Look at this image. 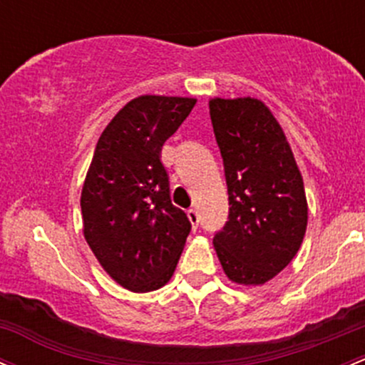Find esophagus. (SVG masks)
<instances>
[{
	"label": "esophagus",
	"instance_id": "obj_1",
	"mask_svg": "<svg viewBox=\"0 0 365 365\" xmlns=\"http://www.w3.org/2000/svg\"><path fill=\"white\" fill-rule=\"evenodd\" d=\"M187 216H189L192 227L197 228V225H199V215H197V211H195V210H189V211H187Z\"/></svg>",
	"mask_w": 365,
	"mask_h": 365
}]
</instances>
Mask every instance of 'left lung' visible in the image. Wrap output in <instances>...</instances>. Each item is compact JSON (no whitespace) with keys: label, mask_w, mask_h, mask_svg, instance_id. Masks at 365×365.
Returning a JSON list of instances; mask_svg holds the SVG:
<instances>
[{"label":"left lung","mask_w":365,"mask_h":365,"mask_svg":"<svg viewBox=\"0 0 365 365\" xmlns=\"http://www.w3.org/2000/svg\"><path fill=\"white\" fill-rule=\"evenodd\" d=\"M228 189V222L215 235L223 272L262 286L291 263L305 237L303 176L282 128L262 100H210Z\"/></svg>","instance_id":"8db88e82"}]
</instances>
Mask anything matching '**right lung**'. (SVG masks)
I'll return each mask as SVG.
<instances>
[{
	"instance_id": "1",
	"label": "right lung",
	"mask_w": 365,
	"mask_h": 365,
	"mask_svg": "<svg viewBox=\"0 0 365 365\" xmlns=\"http://www.w3.org/2000/svg\"><path fill=\"white\" fill-rule=\"evenodd\" d=\"M195 98L142 95L107 124L81 190L83 235L103 270L133 293L173 275L190 222L171 202L161 149Z\"/></svg>"
}]
</instances>
